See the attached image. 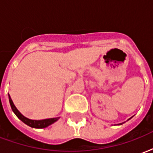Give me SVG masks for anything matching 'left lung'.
Segmentation results:
<instances>
[{"label":"left lung","mask_w":153,"mask_h":153,"mask_svg":"<svg viewBox=\"0 0 153 153\" xmlns=\"http://www.w3.org/2000/svg\"><path fill=\"white\" fill-rule=\"evenodd\" d=\"M128 120H129V119H128ZM120 125H122V124H120Z\"/></svg>","instance_id":"obj_1"}]
</instances>
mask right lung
I'll use <instances>...</instances> for the list:
<instances>
[{
	"instance_id": "obj_1",
	"label": "right lung",
	"mask_w": 153,
	"mask_h": 153,
	"mask_svg": "<svg viewBox=\"0 0 153 153\" xmlns=\"http://www.w3.org/2000/svg\"><path fill=\"white\" fill-rule=\"evenodd\" d=\"M9 101H10V106H11V109L13 111V112L15 113L16 116L18 117L21 121H23L25 124H26L28 126H30L32 128H46L49 125H52L53 123H55L56 121L58 120V119L60 117H56V118H50V119H45V120H30V119L25 117L24 115H22L21 113L19 112L18 111V109L15 107V106L14 105V102L12 101L11 97L9 95Z\"/></svg>"
}]
</instances>
